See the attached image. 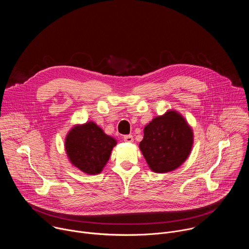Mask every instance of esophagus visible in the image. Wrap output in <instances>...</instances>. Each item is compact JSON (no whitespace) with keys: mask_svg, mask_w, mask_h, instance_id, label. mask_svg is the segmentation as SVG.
I'll use <instances>...</instances> for the list:
<instances>
[{"mask_svg":"<svg viewBox=\"0 0 249 249\" xmlns=\"http://www.w3.org/2000/svg\"><path fill=\"white\" fill-rule=\"evenodd\" d=\"M123 140L125 142H127V143H132L134 139H133L132 135H125V136H123Z\"/></svg>","mask_w":249,"mask_h":249,"instance_id":"34e87169","label":"esophagus"}]
</instances>
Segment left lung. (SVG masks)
Here are the masks:
<instances>
[{
  "label": "left lung",
  "instance_id": "left-lung-1",
  "mask_svg": "<svg viewBox=\"0 0 249 249\" xmlns=\"http://www.w3.org/2000/svg\"><path fill=\"white\" fill-rule=\"evenodd\" d=\"M192 144L191 128L180 114L170 110L145 127L140 149L153 171L164 173L186 160Z\"/></svg>",
  "mask_w": 249,
  "mask_h": 249
}]
</instances>
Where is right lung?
I'll use <instances>...</instances> for the list:
<instances>
[{"label":"right lung","instance_id":"obj_1","mask_svg":"<svg viewBox=\"0 0 249 249\" xmlns=\"http://www.w3.org/2000/svg\"><path fill=\"white\" fill-rule=\"evenodd\" d=\"M115 145V139L93 122L74 127L65 142L71 162L88 174H97L102 170Z\"/></svg>","mask_w":249,"mask_h":249}]
</instances>
